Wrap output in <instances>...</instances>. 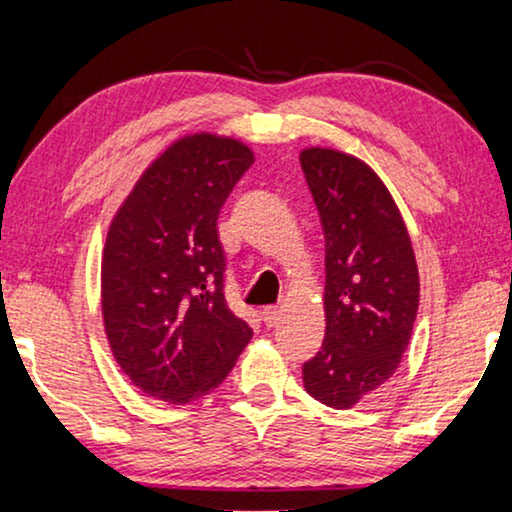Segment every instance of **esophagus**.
Returning <instances> with one entry per match:
<instances>
[{"instance_id": "esophagus-1", "label": "esophagus", "mask_w": 512, "mask_h": 512, "mask_svg": "<svg viewBox=\"0 0 512 512\" xmlns=\"http://www.w3.org/2000/svg\"><path fill=\"white\" fill-rule=\"evenodd\" d=\"M280 318V308L278 306H264L262 308V320L266 327H273Z\"/></svg>"}]
</instances>
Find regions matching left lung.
<instances>
[{
	"instance_id": "8db88e82",
	"label": "left lung",
	"mask_w": 512,
	"mask_h": 512,
	"mask_svg": "<svg viewBox=\"0 0 512 512\" xmlns=\"http://www.w3.org/2000/svg\"><path fill=\"white\" fill-rule=\"evenodd\" d=\"M301 169L325 229L322 350L304 364V387L350 408L392 378L408 348L420 276L406 225L383 181L338 150L308 148Z\"/></svg>"
}]
</instances>
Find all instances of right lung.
<instances>
[{
    "label": "right lung",
    "instance_id": "obj_1",
    "mask_svg": "<svg viewBox=\"0 0 512 512\" xmlns=\"http://www.w3.org/2000/svg\"><path fill=\"white\" fill-rule=\"evenodd\" d=\"M250 148L197 134L129 192L106 236L102 311L120 369L150 397L190 403L222 385L253 329L225 299L220 208L253 167Z\"/></svg>",
    "mask_w": 512,
    "mask_h": 512
}]
</instances>
